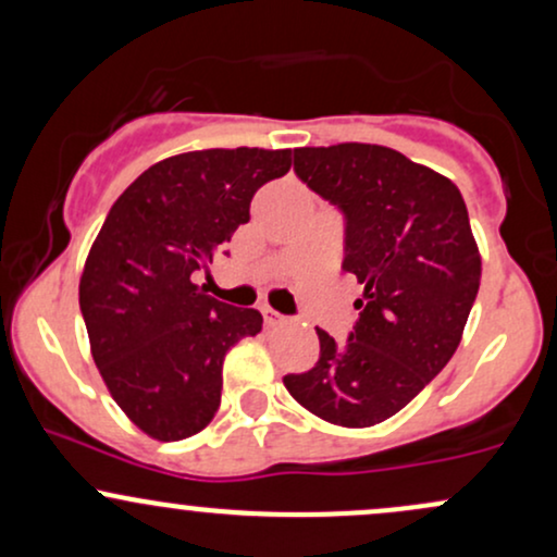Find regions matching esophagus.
<instances>
[{"mask_svg": "<svg viewBox=\"0 0 557 557\" xmlns=\"http://www.w3.org/2000/svg\"><path fill=\"white\" fill-rule=\"evenodd\" d=\"M261 314H264L267 327H283V324H287V317L280 314V311L270 309V306H264V309H261Z\"/></svg>", "mask_w": 557, "mask_h": 557, "instance_id": "obj_1", "label": "esophagus"}]
</instances>
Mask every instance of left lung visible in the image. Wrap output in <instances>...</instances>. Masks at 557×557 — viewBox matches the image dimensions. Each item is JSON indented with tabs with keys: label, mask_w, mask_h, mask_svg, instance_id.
<instances>
[{
	"label": "left lung",
	"mask_w": 557,
	"mask_h": 557,
	"mask_svg": "<svg viewBox=\"0 0 557 557\" xmlns=\"http://www.w3.org/2000/svg\"><path fill=\"white\" fill-rule=\"evenodd\" d=\"M293 157L300 181L343 212V270L363 296L348 343L317 327L314 369L283 382L330 424L374 426L417 398L461 343L482 280L469 212L456 183L387 146H304Z\"/></svg>",
	"instance_id": "obj_1"
}]
</instances>
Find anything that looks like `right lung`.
Wrapping results in <instances>:
<instances>
[{
  "mask_svg": "<svg viewBox=\"0 0 557 557\" xmlns=\"http://www.w3.org/2000/svg\"><path fill=\"white\" fill-rule=\"evenodd\" d=\"M290 149H203L151 164L112 203L81 277L101 380L125 417L162 443L201 432L222 398V361L261 332L257 309L203 293L194 274L251 220Z\"/></svg>",
  "mask_w": 557,
  "mask_h": 557,
  "instance_id": "add662e5",
  "label": "right lung"
}]
</instances>
